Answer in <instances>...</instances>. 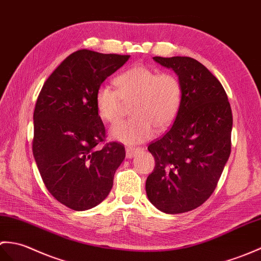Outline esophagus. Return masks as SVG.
<instances>
[{
	"label": "esophagus",
	"mask_w": 261,
	"mask_h": 261,
	"mask_svg": "<svg viewBox=\"0 0 261 261\" xmlns=\"http://www.w3.org/2000/svg\"><path fill=\"white\" fill-rule=\"evenodd\" d=\"M143 152V147H126V158L127 159H133L135 155H137L138 153Z\"/></svg>",
	"instance_id": "1"
}]
</instances>
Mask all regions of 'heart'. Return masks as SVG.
<instances>
[{"mask_svg": "<svg viewBox=\"0 0 261 261\" xmlns=\"http://www.w3.org/2000/svg\"><path fill=\"white\" fill-rule=\"evenodd\" d=\"M117 89L102 85L96 92L98 115L107 123L120 118L124 103H132L129 120L119 121L111 129L116 141L142 143L174 123L182 103V86L175 74L160 72L145 65H135L115 79Z\"/></svg>", "mask_w": 261, "mask_h": 261, "instance_id": "obj_1", "label": "heart"}]
</instances>
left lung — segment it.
Listing matches in <instances>:
<instances>
[{
  "mask_svg": "<svg viewBox=\"0 0 261 261\" xmlns=\"http://www.w3.org/2000/svg\"><path fill=\"white\" fill-rule=\"evenodd\" d=\"M178 76L182 103L163 137L147 149L155 167L146 179L152 204L169 214L203 204L216 190L231 152L232 112L219 80L190 57H154Z\"/></svg>",
  "mask_w": 261,
  "mask_h": 261,
  "instance_id": "left-lung-1",
  "label": "left lung"
}]
</instances>
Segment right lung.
I'll use <instances>...</instances> for the list:
<instances>
[{
	"mask_svg": "<svg viewBox=\"0 0 261 261\" xmlns=\"http://www.w3.org/2000/svg\"><path fill=\"white\" fill-rule=\"evenodd\" d=\"M130 56L82 49L68 56L44 83L33 113L32 152L51 195L74 211L107 198L125 159L121 143L106 141L96 92ZM100 142L102 148H98Z\"/></svg>",
	"mask_w": 261,
	"mask_h": 261,
	"instance_id": "obj_1",
	"label": "right lung"
}]
</instances>
